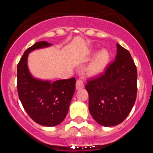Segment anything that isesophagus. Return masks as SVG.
<instances>
[{
    "instance_id": "esophagus-1",
    "label": "esophagus",
    "mask_w": 153,
    "mask_h": 153,
    "mask_svg": "<svg viewBox=\"0 0 153 153\" xmlns=\"http://www.w3.org/2000/svg\"><path fill=\"white\" fill-rule=\"evenodd\" d=\"M84 86V83H83V81L81 79H78L76 80V90H79V89L83 88Z\"/></svg>"
}]
</instances>
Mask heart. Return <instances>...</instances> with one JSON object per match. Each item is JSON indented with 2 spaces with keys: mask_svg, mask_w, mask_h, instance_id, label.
Masks as SVG:
<instances>
[{
  "mask_svg": "<svg viewBox=\"0 0 153 153\" xmlns=\"http://www.w3.org/2000/svg\"><path fill=\"white\" fill-rule=\"evenodd\" d=\"M110 55L107 50L102 49L99 51L89 65L87 71L90 75L96 76L102 74L107 67Z\"/></svg>",
  "mask_w": 153,
  "mask_h": 153,
  "instance_id": "b5f03b06",
  "label": "heart"
}]
</instances>
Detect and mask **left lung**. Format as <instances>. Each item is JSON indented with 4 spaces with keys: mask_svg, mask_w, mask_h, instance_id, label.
Returning a JSON list of instances; mask_svg holds the SVG:
<instances>
[{
    "mask_svg": "<svg viewBox=\"0 0 153 153\" xmlns=\"http://www.w3.org/2000/svg\"><path fill=\"white\" fill-rule=\"evenodd\" d=\"M115 60L98 77L89 79L85 88L89 94V110L104 126H117L125 120L137 94V70L130 53L117 44Z\"/></svg>",
    "mask_w": 153,
    "mask_h": 153,
    "instance_id": "1",
    "label": "left lung"
}]
</instances>
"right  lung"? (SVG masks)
<instances>
[{"mask_svg": "<svg viewBox=\"0 0 153 153\" xmlns=\"http://www.w3.org/2000/svg\"><path fill=\"white\" fill-rule=\"evenodd\" d=\"M51 44L40 41L25 51L17 64V93L25 111L32 120L44 126L63 122L75 92L76 79L43 81L33 78L27 67L28 53Z\"/></svg>", "mask_w": 153, "mask_h": 153, "instance_id": "obj_1", "label": "right lung"}]
</instances>
